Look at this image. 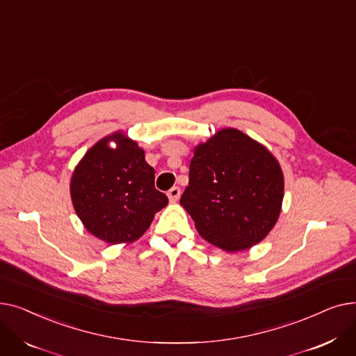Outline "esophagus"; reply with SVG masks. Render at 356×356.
Listing matches in <instances>:
<instances>
[{
  "label": "esophagus",
  "mask_w": 356,
  "mask_h": 356,
  "mask_svg": "<svg viewBox=\"0 0 356 356\" xmlns=\"http://www.w3.org/2000/svg\"><path fill=\"white\" fill-rule=\"evenodd\" d=\"M180 195H181V192H180V188H177V186H175V188H172L170 191H168V192H167L168 200H170L172 203L177 202V200L180 199Z\"/></svg>",
  "instance_id": "1"
}]
</instances>
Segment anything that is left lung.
Instances as JSON below:
<instances>
[{
    "label": "left lung",
    "instance_id": "obj_1",
    "mask_svg": "<svg viewBox=\"0 0 356 356\" xmlns=\"http://www.w3.org/2000/svg\"><path fill=\"white\" fill-rule=\"evenodd\" d=\"M283 197V170L270 149L236 128H222L193 148L180 204L203 239L238 252L270 234Z\"/></svg>",
    "mask_w": 356,
    "mask_h": 356
}]
</instances>
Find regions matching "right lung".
Here are the masks:
<instances>
[{"mask_svg":"<svg viewBox=\"0 0 356 356\" xmlns=\"http://www.w3.org/2000/svg\"><path fill=\"white\" fill-rule=\"evenodd\" d=\"M154 173L144 149L122 131L93 144L70 177L73 208L86 231L112 245L143 236L168 203L154 188Z\"/></svg>","mask_w":356,"mask_h":356,"instance_id":"add662e5","label":"right lung"}]
</instances>
